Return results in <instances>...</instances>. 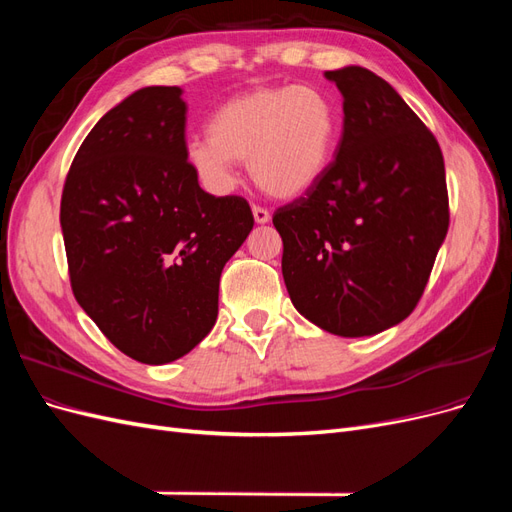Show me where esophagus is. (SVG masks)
Returning <instances> with one entry per match:
<instances>
[{
    "label": "esophagus",
    "instance_id": "esophagus-1",
    "mask_svg": "<svg viewBox=\"0 0 512 512\" xmlns=\"http://www.w3.org/2000/svg\"><path fill=\"white\" fill-rule=\"evenodd\" d=\"M254 220L256 224H267L271 220V213L265 209V207H254Z\"/></svg>",
    "mask_w": 512,
    "mask_h": 512
}]
</instances>
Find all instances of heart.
<instances>
[{
	"label": "heart",
	"mask_w": 512,
	"mask_h": 512,
	"mask_svg": "<svg viewBox=\"0 0 512 512\" xmlns=\"http://www.w3.org/2000/svg\"><path fill=\"white\" fill-rule=\"evenodd\" d=\"M207 132L188 143L185 158L211 188H230L235 162H250L262 192L292 198L312 188L329 168L337 111L316 87H262L222 104Z\"/></svg>",
	"instance_id": "obj_1"
}]
</instances>
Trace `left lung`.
<instances>
[{
	"label": "left lung",
	"mask_w": 512,
	"mask_h": 512,
	"mask_svg": "<svg viewBox=\"0 0 512 512\" xmlns=\"http://www.w3.org/2000/svg\"><path fill=\"white\" fill-rule=\"evenodd\" d=\"M344 96L335 160L273 213L292 305L342 337L376 335L412 314L448 230L440 145L380 76L324 72Z\"/></svg>",
	"instance_id": "1"
}]
</instances>
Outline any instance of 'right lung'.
Here are the masks:
<instances>
[{
    "instance_id": "1",
    "label": "right lung",
    "mask_w": 512,
    "mask_h": 512,
    "mask_svg": "<svg viewBox=\"0 0 512 512\" xmlns=\"http://www.w3.org/2000/svg\"><path fill=\"white\" fill-rule=\"evenodd\" d=\"M179 87H143L76 151L61 194L72 292L108 342L164 365L218 318L220 275L254 228L241 196H213L185 158Z\"/></svg>"
}]
</instances>
